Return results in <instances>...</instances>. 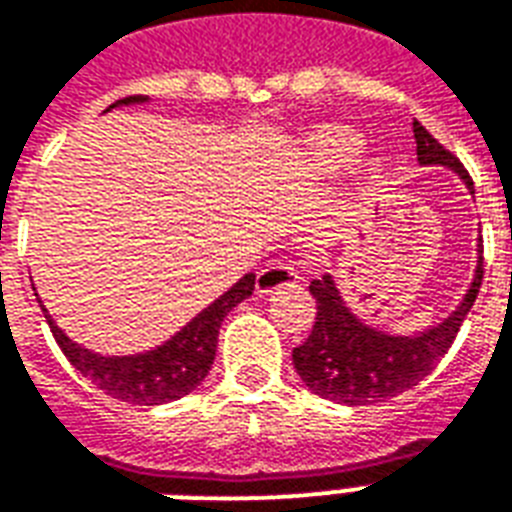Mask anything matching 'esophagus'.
<instances>
[{"label":"esophagus","instance_id":"34e87169","mask_svg":"<svg viewBox=\"0 0 512 512\" xmlns=\"http://www.w3.org/2000/svg\"><path fill=\"white\" fill-rule=\"evenodd\" d=\"M298 268L292 263H268L263 271L257 273V282H255V290L257 295H271L273 290H279V287H290V284L298 282Z\"/></svg>","mask_w":512,"mask_h":512}]
</instances>
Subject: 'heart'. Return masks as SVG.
I'll list each match as a JSON object with an SVG mask.
<instances>
[{"label": "heart", "instance_id": "obj_1", "mask_svg": "<svg viewBox=\"0 0 512 512\" xmlns=\"http://www.w3.org/2000/svg\"><path fill=\"white\" fill-rule=\"evenodd\" d=\"M317 147L319 152L325 155V161L346 163L360 152L362 142H360V136L349 134V131H330V134L319 136Z\"/></svg>", "mask_w": 512, "mask_h": 512}]
</instances>
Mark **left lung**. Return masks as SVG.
Returning a JSON list of instances; mask_svg holds the SVG:
<instances>
[{"mask_svg": "<svg viewBox=\"0 0 512 512\" xmlns=\"http://www.w3.org/2000/svg\"><path fill=\"white\" fill-rule=\"evenodd\" d=\"M413 136H416V155L421 166H432V163L448 166L454 174H459L467 190L475 193L473 179L464 171L462 163L419 120H413ZM481 282L483 241L478 244V268L473 284L454 314H448L440 325L429 327L424 333L389 335L354 317L351 308L343 303L333 276L325 273L322 279L308 284V290L317 300V322L306 341L292 351L295 370L314 395L333 403H386L435 370L440 357L451 349L467 311L473 308Z\"/></svg>", "mask_w": 512, "mask_h": 512, "instance_id": "left-lung-1", "label": "left lung"}]
</instances>
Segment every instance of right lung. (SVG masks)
<instances>
[{
    "instance_id": "1",
    "label": "right lung",
    "mask_w": 512,
    "mask_h": 512,
    "mask_svg": "<svg viewBox=\"0 0 512 512\" xmlns=\"http://www.w3.org/2000/svg\"><path fill=\"white\" fill-rule=\"evenodd\" d=\"M144 101L147 96H128V99L109 104L107 109H115L120 104H144ZM252 290H255V273H244L228 292H222L212 306H206L198 317L190 319L169 341L142 354H128V357H104V354L85 349L53 322L45 306H42V314L48 319L50 333L66 354V360L91 384L99 386L104 395L131 405H163L185 397L204 381L206 373L212 370L222 319L228 317V311L239 306L241 300H247Z\"/></svg>"
}]
</instances>
